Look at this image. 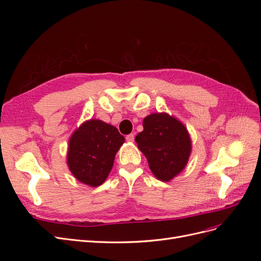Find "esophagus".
I'll use <instances>...</instances> for the list:
<instances>
[{"label": "esophagus", "instance_id": "34e87169", "mask_svg": "<svg viewBox=\"0 0 261 261\" xmlns=\"http://www.w3.org/2000/svg\"><path fill=\"white\" fill-rule=\"evenodd\" d=\"M134 139H135V135H134V134H129V135L126 136V140L129 141V143H132V141H134Z\"/></svg>", "mask_w": 261, "mask_h": 261}]
</instances>
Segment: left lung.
<instances>
[{
  "label": "left lung",
  "mask_w": 261,
  "mask_h": 261,
  "mask_svg": "<svg viewBox=\"0 0 261 261\" xmlns=\"http://www.w3.org/2000/svg\"><path fill=\"white\" fill-rule=\"evenodd\" d=\"M144 130L135 137L140 151L154 176L163 181L172 179L186 167L192 150L185 126L165 113L144 118Z\"/></svg>",
  "instance_id": "obj_1"
}]
</instances>
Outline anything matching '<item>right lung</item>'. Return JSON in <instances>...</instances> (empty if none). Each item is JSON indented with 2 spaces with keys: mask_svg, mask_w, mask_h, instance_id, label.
<instances>
[{
  "mask_svg": "<svg viewBox=\"0 0 261 261\" xmlns=\"http://www.w3.org/2000/svg\"><path fill=\"white\" fill-rule=\"evenodd\" d=\"M124 137L114 126L100 120L84 123L69 140L67 164L73 175L84 184L96 187L112 170Z\"/></svg>",
  "mask_w": 261,
  "mask_h": 261,
  "instance_id": "obj_1",
  "label": "right lung"
}]
</instances>
